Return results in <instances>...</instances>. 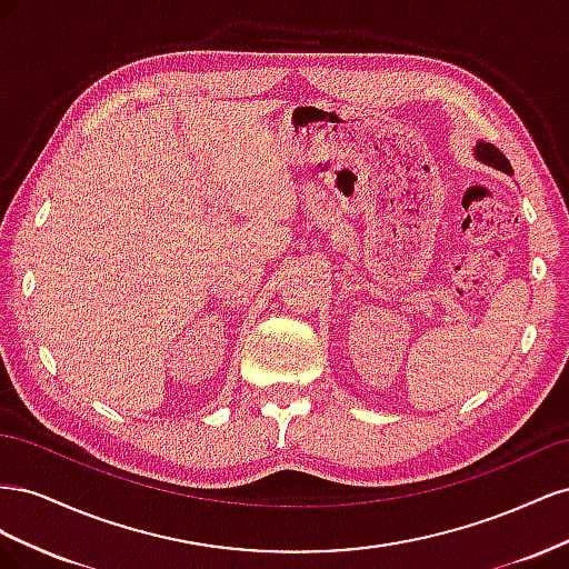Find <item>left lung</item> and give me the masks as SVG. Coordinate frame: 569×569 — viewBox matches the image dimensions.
I'll return each instance as SVG.
<instances>
[{"label": "left lung", "mask_w": 569, "mask_h": 569, "mask_svg": "<svg viewBox=\"0 0 569 569\" xmlns=\"http://www.w3.org/2000/svg\"><path fill=\"white\" fill-rule=\"evenodd\" d=\"M475 157L481 161V163H487V166H491V168H498V170H503V173H508V176H512V166H510V161L503 157L501 151H498L493 144H489V142H479L477 144V149H475Z\"/></svg>", "instance_id": "left-lung-1"}]
</instances>
